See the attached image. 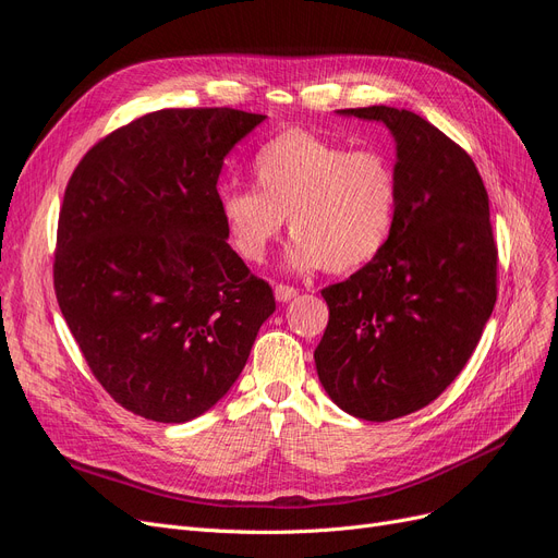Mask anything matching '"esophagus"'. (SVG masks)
Listing matches in <instances>:
<instances>
[{
  "mask_svg": "<svg viewBox=\"0 0 558 558\" xmlns=\"http://www.w3.org/2000/svg\"><path fill=\"white\" fill-rule=\"evenodd\" d=\"M298 295V289H293V286H286V283H277L275 286V298L279 300V302H289V300H293Z\"/></svg>",
  "mask_w": 558,
  "mask_h": 558,
  "instance_id": "34e87169",
  "label": "esophagus"
}]
</instances>
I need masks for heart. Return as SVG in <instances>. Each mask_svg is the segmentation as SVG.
I'll use <instances>...</instances> for the list:
<instances>
[{
    "instance_id": "heart-1",
    "label": "heart",
    "mask_w": 558,
    "mask_h": 558,
    "mask_svg": "<svg viewBox=\"0 0 558 558\" xmlns=\"http://www.w3.org/2000/svg\"><path fill=\"white\" fill-rule=\"evenodd\" d=\"M251 172L256 191L230 189L218 199L228 240L248 263L267 256L286 216L295 234L286 260L300 272H353L391 240L400 183L379 150H349L293 128L258 148Z\"/></svg>"
}]
</instances>
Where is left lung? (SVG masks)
<instances>
[{
	"label": "left lung",
	"mask_w": 558,
	"mask_h": 558,
	"mask_svg": "<svg viewBox=\"0 0 558 558\" xmlns=\"http://www.w3.org/2000/svg\"><path fill=\"white\" fill-rule=\"evenodd\" d=\"M340 113L391 130L400 199L379 256L320 291L330 318L314 361L337 408L391 421L465 367L496 305L498 248L484 181L459 144L408 109Z\"/></svg>",
	"instance_id": "8db88e82"
}]
</instances>
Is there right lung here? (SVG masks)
<instances>
[{"label":"right lung","instance_id":"obj_1","mask_svg":"<svg viewBox=\"0 0 558 558\" xmlns=\"http://www.w3.org/2000/svg\"><path fill=\"white\" fill-rule=\"evenodd\" d=\"M263 121L228 107L146 113L66 183L58 305L95 379L144 418L183 424L214 408L277 307L230 248L216 191L223 158Z\"/></svg>","mask_w":558,"mask_h":558}]
</instances>
